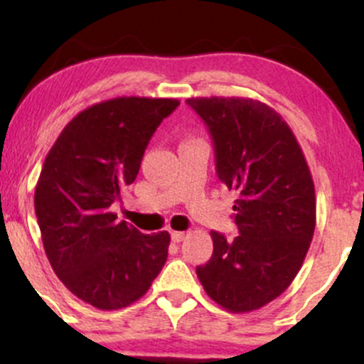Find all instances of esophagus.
Here are the masks:
<instances>
[{"instance_id": "obj_1", "label": "esophagus", "mask_w": 364, "mask_h": 364, "mask_svg": "<svg viewBox=\"0 0 364 364\" xmlns=\"http://www.w3.org/2000/svg\"><path fill=\"white\" fill-rule=\"evenodd\" d=\"M171 240H173L174 243H181V241L185 240V232H181V231H173V232H171Z\"/></svg>"}]
</instances>
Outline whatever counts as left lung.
Masks as SVG:
<instances>
[{
  "label": "left lung",
  "instance_id": "8db88e82",
  "mask_svg": "<svg viewBox=\"0 0 364 364\" xmlns=\"http://www.w3.org/2000/svg\"><path fill=\"white\" fill-rule=\"evenodd\" d=\"M214 140L217 176L235 191L237 235L212 231L214 253L196 275L231 313L260 310L301 269L316 224L315 185L289 124L250 97H191Z\"/></svg>",
  "mask_w": 364,
  "mask_h": 364
}]
</instances>
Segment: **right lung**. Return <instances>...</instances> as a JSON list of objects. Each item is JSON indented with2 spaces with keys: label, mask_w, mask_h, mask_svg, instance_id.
Returning <instances> with one entry per match:
<instances>
[{
  "label": "right lung",
  "mask_w": 364,
  "mask_h": 364,
  "mask_svg": "<svg viewBox=\"0 0 364 364\" xmlns=\"http://www.w3.org/2000/svg\"><path fill=\"white\" fill-rule=\"evenodd\" d=\"M178 106V99L136 95L92 104L46 156L34 195L44 252L66 289L99 310L139 301L168 260V231L144 235L109 208Z\"/></svg>",
  "instance_id": "right-lung-1"
}]
</instances>
